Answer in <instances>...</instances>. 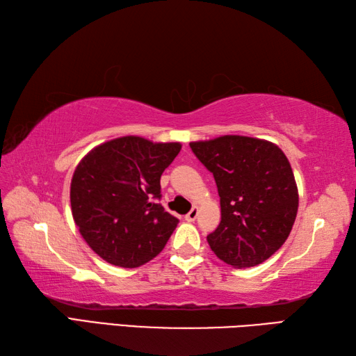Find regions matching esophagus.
I'll return each mask as SVG.
<instances>
[{
  "label": "esophagus",
  "instance_id": "obj_1",
  "mask_svg": "<svg viewBox=\"0 0 356 356\" xmlns=\"http://www.w3.org/2000/svg\"><path fill=\"white\" fill-rule=\"evenodd\" d=\"M197 214H199V211H197V208L194 207V208L190 211V213H188V214L185 216V220H186V222H194L195 218H197Z\"/></svg>",
  "mask_w": 356,
  "mask_h": 356
}]
</instances>
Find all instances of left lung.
<instances>
[{
    "instance_id": "obj_1",
    "label": "left lung",
    "mask_w": 356,
    "mask_h": 356,
    "mask_svg": "<svg viewBox=\"0 0 356 356\" xmlns=\"http://www.w3.org/2000/svg\"><path fill=\"white\" fill-rule=\"evenodd\" d=\"M190 147L213 172L220 195L222 222L207 237L211 249L234 268L268 260L289 237L298 211L297 185L283 151L245 136Z\"/></svg>"
}]
</instances>
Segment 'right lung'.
<instances>
[{"label":"right lung","mask_w":356,"mask_h":356,"mask_svg":"<svg viewBox=\"0 0 356 356\" xmlns=\"http://www.w3.org/2000/svg\"><path fill=\"white\" fill-rule=\"evenodd\" d=\"M182 145L127 136L105 142L74 170V223L93 251L115 266L138 268L162 251L179 218L159 200L161 176Z\"/></svg>","instance_id":"add662e5"}]
</instances>
